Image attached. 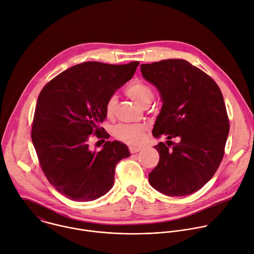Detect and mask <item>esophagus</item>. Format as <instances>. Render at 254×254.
Returning <instances> with one entry per match:
<instances>
[{
    "label": "esophagus",
    "instance_id": "obj_1",
    "mask_svg": "<svg viewBox=\"0 0 254 254\" xmlns=\"http://www.w3.org/2000/svg\"><path fill=\"white\" fill-rule=\"evenodd\" d=\"M128 148H129V151H130L131 153H135V152L141 150V147H140V146H129Z\"/></svg>",
    "mask_w": 254,
    "mask_h": 254
}]
</instances>
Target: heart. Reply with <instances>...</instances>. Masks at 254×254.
Listing matches in <instances>:
<instances>
[{
	"label": "heart",
	"mask_w": 254,
	"mask_h": 254,
	"mask_svg": "<svg viewBox=\"0 0 254 254\" xmlns=\"http://www.w3.org/2000/svg\"><path fill=\"white\" fill-rule=\"evenodd\" d=\"M127 95L133 100L137 105L141 106L146 100L152 99L153 94L151 89L142 82H135L130 84L127 89ZM117 103V97L112 96L106 104V113L111 116L114 113L115 106ZM145 128L141 125H126L121 124L114 128L115 136L129 145H139L142 143L145 137Z\"/></svg>",
	"instance_id": "obj_1"
}]
</instances>
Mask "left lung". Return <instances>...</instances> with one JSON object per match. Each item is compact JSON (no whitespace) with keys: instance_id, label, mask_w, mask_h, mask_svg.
Returning <instances> with one entry per match:
<instances>
[{"instance_id":"8db88e82","label":"left lung","mask_w":254,"mask_h":254,"mask_svg":"<svg viewBox=\"0 0 254 254\" xmlns=\"http://www.w3.org/2000/svg\"><path fill=\"white\" fill-rule=\"evenodd\" d=\"M140 71L162 102L152 134L167 139L154 145L159 161L148 182L168 196L191 194L213 177L224 154L229 124L222 94L209 75L186 60L142 64ZM175 137L178 144L170 141Z\"/></svg>"}]
</instances>
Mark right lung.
Instances as JSON below:
<instances>
[{
	"label": "right lung",
	"instance_id": "1",
	"mask_svg": "<svg viewBox=\"0 0 254 254\" xmlns=\"http://www.w3.org/2000/svg\"><path fill=\"white\" fill-rule=\"evenodd\" d=\"M138 64L81 63L58 74L40 93L33 144L48 181L68 199L92 201L105 195L114 186L117 163L129 156L121 141L108 140L96 151L89 140L93 133L108 136L100 127L106 104Z\"/></svg>",
	"mask_w": 254,
	"mask_h": 254
}]
</instances>
